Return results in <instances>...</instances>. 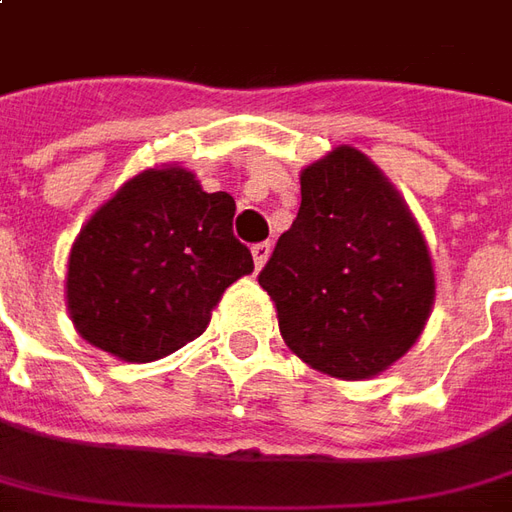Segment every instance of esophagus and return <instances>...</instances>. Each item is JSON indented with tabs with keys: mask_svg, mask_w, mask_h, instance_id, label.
Instances as JSON below:
<instances>
[{
	"mask_svg": "<svg viewBox=\"0 0 512 512\" xmlns=\"http://www.w3.org/2000/svg\"><path fill=\"white\" fill-rule=\"evenodd\" d=\"M270 250H273V245H270V242H259V245H253V248H250V253H253V264H256V270H262L264 262L270 259Z\"/></svg>",
	"mask_w": 512,
	"mask_h": 512,
	"instance_id": "obj_1",
	"label": "esophagus"
}]
</instances>
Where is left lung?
<instances>
[{
    "mask_svg": "<svg viewBox=\"0 0 512 512\" xmlns=\"http://www.w3.org/2000/svg\"><path fill=\"white\" fill-rule=\"evenodd\" d=\"M259 284L276 303L284 343L337 379H368L404 357L435 301L410 209L354 147L303 169L298 217Z\"/></svg>",
    "mask_w": 512,
    "mask_h": 512,
    "instance_id": "1",
    "label": "left lung"
}]
</instances>
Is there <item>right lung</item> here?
I'll return each mask as SVG.
<instances>
[{
	"instance_id": "right-lung-1",
	"label": "right lung",
	"mask_w": 512,
	"mask_h": 512,
	"mask_svg": "<svg viewBox=\"0 0 512 512\" xmlns=\"http://www.w3.org/2000/svg\"><path fill=\"white\" fill-rule=\"evenodd\" d=\"M234 211L228 192H203L181 167L125 183L72 245L66 301L80 337L125 362L200 337L222 292L253 270Z\"/></svg>"
}]
</instances>
